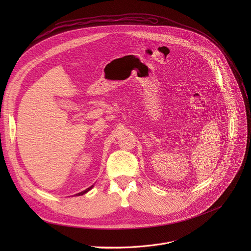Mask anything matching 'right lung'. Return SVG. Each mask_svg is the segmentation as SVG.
Returning a JSON list of instances; mask_svg holds the SVG:
<instances>
[{"label":"right lung","instance_id":"obj_1","mask_svg":"<svg viewBox=\"0 0 251 251\" xmlns=\"http://www.w3.org/2000/svg\"><path fill=\"white\" fill-rule=\"evenodd\" d=\"M93 186H94V185H92V186H91V187H89V188H87V189H86V190H84V191H82V192H81V193H78V194H76V195H75V196H82V195H84V194H86V193H87V192H89V191H90V190H91V189H92V188H93Z\"/></svg>","mask_w":251,"mask_h":251}]
</instances>
